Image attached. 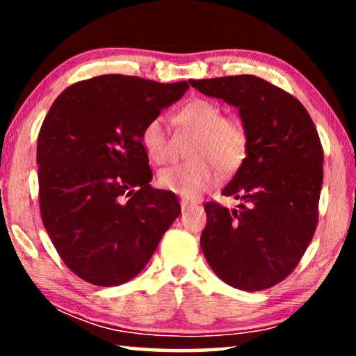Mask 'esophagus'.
Instances as JSON below:
<instances>
[{"label":"esophagus","mask_w":356,"mask_h":356,"mask_svg":"<svg viewBox=\"0 0 356 356\" xmlns=\"http://www.w3.org/2000/svg\"><path fill=\"white\" fill-rule=\"evenodd\" d=\"M179 204H181V209L184 211V209H188L189 206H194L193 202H189V201H186V199H181V201H179Z\"/></svg>","instance_id":"1"}]
</instances>
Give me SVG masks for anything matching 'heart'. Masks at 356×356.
<instances>
[{"label": "heart", "mask_w": 356, "mask_h": 356, "mask_svg": "<svg viewBox=\"0 0 356 356\" xmlns=\"http://www.w3.org/2000/svg\"><path fill=\"white\" fill-rule=\"evenodd\" d=\"M181 133L194 136L188 159L159 173V184L167 191L193 199L212 188L220 172L230 175L245 162L250 136L240 116L223 115L222 106L207 99H194L173 116ZM140 143L150 160L159 165L172 162L175 143L162 116H155L140 131Z\"/></svg>", "instance_id": "heart-1"}]
</instances>
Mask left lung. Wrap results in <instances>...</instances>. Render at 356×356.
Listing matches in <instances>:
<instances>
[{
	"label": "left lung",
	"mask_w": 356,
	"mask_h": 356,
	"mask_svg": "<svg viewBox=\"0 0 356 356\" xmlns=\"http://www.w3.org/2000/svg\"><path fill=\"white\" fill-rule=\"evenodd\" d=\"M189 84L240 108L250 136L245 162L222 191L240 206H204L202 252L225 284L245 291L270 289L298 266L318 227L324 163L319 134L298 99L261 77Z\"/></svg>",
	"instance_id": "left-lung-1"
}]
</instances>
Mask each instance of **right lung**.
Masks as SVG:
<instances>
[{"label": "right lung", "instance_id": "right-lung-1", "mask_svg": "<svg viewBox=\"0 0 356 356\" xmlns=\"http://www.w3.org/2000/svg\"><path fill=\"white\" fill-rule=\"evenodd\" d=\"M189 84L105 74L61 92L37 139L38 201L67 269L99 286L139 274L181 207L150 186L140 131Z\"/></svg>", "mask_w": 356, "mask_h": 356}]
</instances>
